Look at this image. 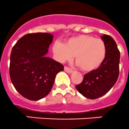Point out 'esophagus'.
<instances>
[{
  "mask_svg": "<svg viewBox=\"0 0 129 129\" xmlns=\"http://www.w3.org/2000/svg\"><path fill=\"white\" fill-rule=\"evenodd\" d=\"M64 70L67 72V73H68V74H72V72H73V70H71L70 68H68V67L66 66L64 67Z\"/></svg>",
  "mask_w": 129,
  "mask_h": 129,
  "instance_id": "34e87169",
  "label": "esophagus"
}]
</instances>
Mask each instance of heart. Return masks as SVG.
Returning a JSON list of instances; mask_svg holds the SVG:
<instances>
[{
  "instance_id": "heart-1",
  "label": "heart",
  "mask_w": 129,
  "mask_h": 129,
  "mask_svg": "<svg viewBox=\"0 0 129 129\" xmlns=\"http://www.w3.org/2000/svg\"><path fill=\"white\" fill-rule=\"evenodd\" d=\"M55 59L63 63L73 58L85 72L96 70L104 61L107 55V46L101 38L81 34L69 38L65 44L56 41L52 46Z\"/></svg>"
}]
</instances>
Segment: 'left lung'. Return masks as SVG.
<instances>
[{
	"mask_svg": "<svg viewBox=\"0 0 129 129\" xmlns=\"http://www.w3.org/2000/svg\"><path fill=\"white\" fill-rule=\"evenodd\" d=\"M107 46L104 61L96 70L84 75L82 82L76 89L85 97L95 99L106 94L117 82L119 74L120 52L115 41L107 34L101 36Z\"/></svg>",
	"mask_w": 129,
	"mask_h": 129,
	"instance_id": "8db88e82",
	"label": "left lung"
}]
</instances>
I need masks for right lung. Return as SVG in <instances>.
I'll use <instances>...</instances> for the list:
<instances>
[{
	"label": "right lung",
	"instance_id": "1",
	"mask_svg": "<svg viewBox=\"0 0 129 129\" xmlns=\"http://www.w3.org/2000/svg\"><path fill=\"white\" fill-rule=\"evenodd\" d=\"M48 33L28 34L20 38L10 54V77L23 97L38 101L50 92L58 72L63 66L46 57L53 41Z\"/></svg>",
	"mask_w": 129,
	"mask_h": 129
}]
</instances>
